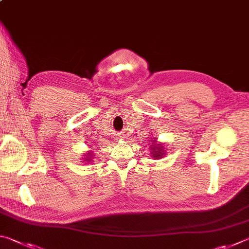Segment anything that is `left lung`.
I'll return each mask as SVG.
<instances>
[{
    "label": "left lung",
    "mask_w": 249,
    "mask_h": 249,
    "mask_svg": "<svg viewBox=\"0 0 249 249\" xmlns=\"http://www.w3.org/2000/svg\"><path fill=\"white\" fill-rule=\"evenodd\" d=\"M155 140L156 139H153V142H152V143H150V149H151V151H152V153H151V156H152V158H155V159H159V158H162L164 156V146L162 143H160V144H158V143H156L155 142Z\"/></svg>",
    "instance_id": "8db88e82"
}]
</instances>
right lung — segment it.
Here are the masks:
<instances>
[{
  "mask_svg": "<svg viewBox=\"0 0 249 249\" xmlns=\"http://www.w3.org/2000/svg\"><path fill=\"white\" fill-rule=\"evenodd\" d=\"M92 153L91 152H89L88 153V156H86V158H85V161H88V162H90L91 161V158H92Z\"/></svg>",
  "mask_w": 249,
  "mask_h": 249,
  "instance_id": "obj_1",
  "label": "right lung"
}]
</instances>
